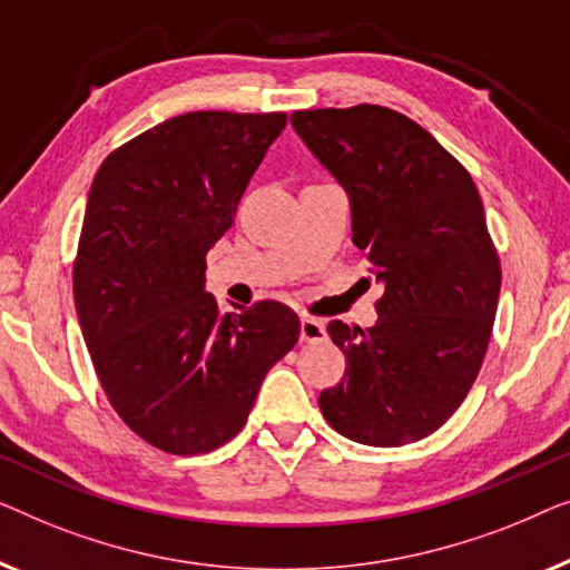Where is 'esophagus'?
<instances>
[{"label":"esophagus","instance_id":"obj_1","mask_svg":"<svg viewBox=\"0 0 570 570\" xmlns=\"http://www.w3.org/2000/svg\"><path fill=\"white\" fill-rule=\"evenodd\" d=\"M325 335H327L325 323H320V320H315V317H302L299 338L304 343H317V341H323Z\"/></svg>","mask_w":570,"mask_h":570}]
</instances>
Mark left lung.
<instances>
[{
    "instance_id": "1",
    "label": "left lung",
    "mask_w": 570,
    "mask_h": 570,
    "mask_svg": "<svg viewBox=\"0 0 570 570\" xmlns=\"http://www.w3.org/2000/svg\"><path fill=\"white\" fill-rule=\"evenodd\" d=\"M292 126L346 190L354 245L382 284L372 327L327 325L346 376L320 411L351 442L434 434L483 364L501 266L470 173L411 118L382 106L296 110Z\"/></svg>"
}]
</instances>
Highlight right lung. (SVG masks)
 <instances>
[{
	"instance_id": "add662e5",
	"label": "right lung",
	"mask_w": 570,
	"mask_h": 570,
	"mask_svg": "<svg viewBox=\"0 0 570 570\" xmlns=\"http://www.w3.org/2000/svg\"><path fill=\"white\" fill-rule=\"evenodd\" d=\"M286 114L196 110L136 136L95 175L75 304L110 405L144 442L204 454L245 426L261 382L299 338L278 302L219 312L206 253Z\"/></svg>"
}]
</instances>
